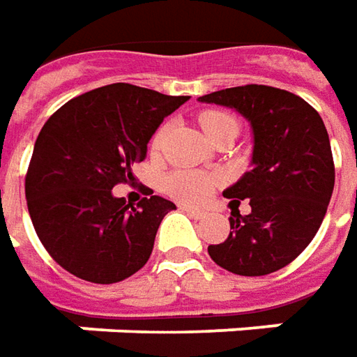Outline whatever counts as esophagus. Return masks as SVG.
<instances>
[{
    "instance_id": "1",
    "label": "esophagus",
    "mask_w": 357,
    "mask_h": 357,
    "mask_svg": "<svg viewBox=\"0 0 357 357\" xmlns=\"http://www.w3.org/2000/svg\"><path fill=\"white\" fill-rule=\"evenodd\" d=\"M181 211L190 213V215L195 217V219H202V217H203L202 209H197V207H190V205H181Z\"/></svg>"
}]
</instances>
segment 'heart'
<instances>
[{
	"label": "heart",
	"instance_id": "heart-1",
	"mask_svg": "<svg viewBox=\"0 0 357 357\" xmlns=\"http://www.w3.org/2000/svg\"><path fill=\"white\" fill-rule=\"evenodd\" d=\"M229 124H235V118L229 116L225 112H219V110H207L199 116V126H202L203 134L209 138L211 134H215L217 130H221L223 126H229ZM166 136V128L158 130V134L152 140V146L158 148L162 140ZM166 191L176 197V199H181V202H202L207 197V193L211 191V188L215 185V178L213 176H207V174H202V172H190V169H179V172H174L166 178Z\"/></svg>",
	"mask_w": 357,
	"mask_h": 357
}]
</instances>
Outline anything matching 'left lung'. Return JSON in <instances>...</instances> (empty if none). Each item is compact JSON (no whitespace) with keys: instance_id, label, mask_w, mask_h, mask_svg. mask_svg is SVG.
<instances>
[{"instance_id":"1","label":"left lung","mask_w":357,"mask_h":357,"mask_svg":"<svg viewBox=\"0 0 357 357\" xmlns=\"http://www.w3.org/2000/svg\"><path fill=\"white\" fill-rule=\"evenodd\" d=\"M237 110L252 130L251 169L223 191L231 207L227 241L209 257L241 277H263L301 255L322 225L334 191V160L324 122L301 96L264 84L197 98ZM249 199L252 213L241 216Z\"/></svg>"}]
</instances>
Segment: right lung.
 I'll return each mask as SVG.
<instances>
[{
    "label": "right lung",
    "mask_w": 357,
    "mask_h": 357,
    "mask_svg": "<svg viewBox=\"0 0 357 357\" xmlns=\"http://www.w3.org/2000/svg\"><path fill=\"white\" fill-rule=\"evenodd\" d=\"M188 100L116 82L68 100L45 122L25 197L43 247L70 275L112 284L148 263L176 205L150 193L134 207L112 188L134 179L158 126Z\"/></svg>",
    "instance_id": "add662e5"
}]
</instances>
